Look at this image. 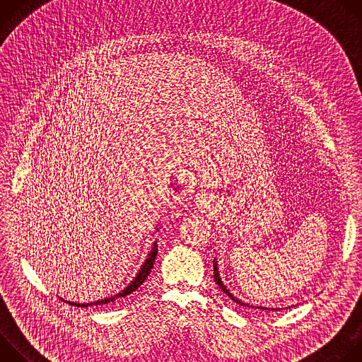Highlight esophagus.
Returning a JSON list of instances; mask_svg holds the SVG:
<instances>
[{"label": "esophagus", "mask_w": 362, "mask_h": 362, "mask_svg": "<svg viewBox=\"0 0 362 362\" xmlns=\"http://www.w3.org/2000/svg\"><path fill=\"white\" fill-rule=\"evenodd\" d=\"M199 206L202 209H209L211 208V200L208 197H202L199 200Z\"/></svg>", "instance_id": "esophagus-1"}]
</instances>
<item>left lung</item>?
Here are the masks:
<instances>
[{"mask_svg": "<svg viewBox=\"0 0 362 362\" xmlns=\"http://www.w3.org/2000/svg\"><path fill=\"white\" fill-rule=\"evenodd\" d=\"M214 276H215V281H216V284L219 285V288L233 300V302H236V303H239V305H242V306H247V308H257V309H262V311H281V308H264V306H253V305H249V303H245V302H242L240 299H238V298H235L230 292H229V289H226V286L223 285V282H222V279H221V276H219V271H218V264H216V261H214Z\"/></svg>", "mask_w": 362, "mask_h": 362, "instance_id": "1", "label": "left lung"}]
</instances>
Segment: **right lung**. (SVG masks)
<instances>
[{
    "instance_id": "right-lung-1",
    "label": "right lung",
    "mask_w": 362,
    "mask_h": 362,
    "mask_svg": "<svg viewBox=\"0 0 362 362\" xmlns=\"http://www.w3.org/2000/svg\"><path fill=\"white\" fill-rule=\"evenodd\" d=\"M156 255H158V249H156V243H154L151 252L148 253V257L146 259V262L141 265L137 276L129 284V286H126L119 293H116L113 296H109V298H105V299L95 300V302H90V303H76V302H70V300H66V302H69V303H71L74 306H83V308H86V306H115V305H117L120 300H123L124 296H127L132 292H134L146 281V278L148 276V274H150V271L153 268L154 259H156Z\"/></svg>"
}]
</instances>
